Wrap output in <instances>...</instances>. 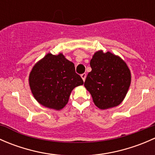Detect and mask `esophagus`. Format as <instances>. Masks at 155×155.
<instances>
[{
	"instance_id": "obj_1",
	"label": "esophagus",
	"mask_w": 155,
	"mask_h": 155,
	"mask_svg": "<svg viewBox=\"0 0 155 155\" xmlns=\"http://www.w3.org/2000/svg\"><path fill=\"white\" fill-rule=\"evenodd\" d=\"M81 77H82V80H83L84 82H85V78H86V73H83V74H82V75H81Z\"/></svg>"
}]
</instances>
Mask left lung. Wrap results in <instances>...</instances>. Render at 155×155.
<instances>
[{"instance_id":"obj_1","label":"left lung","mask_w":155,"mask_h":155,"mask_svg":"<svg viewBox=\"0 0 155 155\" xmlns=\"http://www.w3.org/2000/svg\"><path fill=\"white\" fill-rule=\"evenodd\" d=\"M91 71L84 83L95 106L107 109L119 105L131 83V73L119 56L103 50L94 54L90 61Z\"/></svg>"}]
</instances>
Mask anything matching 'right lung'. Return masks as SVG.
<instances>
[{"label":"right lung","mask_w":155,"mask_h":155,"mask_svg":"<svg viewBox=\"0 0 155 155\" xmlns=\"http://www.w3.org/2000/svg\"><path fill=\"white\" fill-rule=\"evenodd\" d=\"M29 85L36 101L43 107L61 110L68 104L72 91L83 85L73 62L62 53H48L37 62L29 74Z\"/></svg>","instance_id":"right-lung-1"}]
</instances>
